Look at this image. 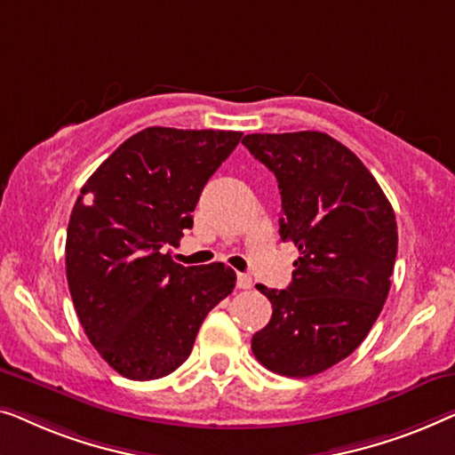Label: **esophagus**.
<instances>
[{
  "mask_svg": "<svg viewBox=\"0 0 455 455\" xmlns=\"http://www.w3.org/2000/svg\"><path fill=\"white\" fill-rule=\"evenodd\" d=\"M251 286H253V280L249 274H239V276H236V289L247 291V289H251Z\"/></svg>",
  "mask_w": 455,
  "mask_h": 455,
  "instance_id": "34e87169",
  "label": "esophagus"
}]
</instances>
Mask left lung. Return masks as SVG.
Returning a JSON list of instances; mask_svg holds the SVG:
<instances>
[{
    "label": "left lung",
    "instance_id": "obj_1",
    "mask_svg": "<svg viewBox=\"0 0 455 455\" xmlns=\"http://www.w3.org/2000/svg\"><path fill=\"white\" fill-rule=\"evenodd\" d=\"M243 144L276 177L280 239L299 247L289 289L258 284L272 319L251 350L278 375H317L353 355L379 317L398 253L394 208L328 133H249Z\"/></svg>",
    "mask_w": 455,
    "mask_h": 455
}]
</instances>
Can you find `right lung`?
Listing matches in <instances>:
<instances>
[{
  "label": "right lung",
  "instance_id": "add662e5",
  "mask_svg": "<svg viewBox=\"0 0 455 455\" xmlns=\"http://www.w3.org/2000/svg\"><path fill=\"white\" fill-rule=\"evenodd\" d=\"M243 133L146 127L82 188L66 239V272L88 340L119 375L164 377L185 363L210 309L235 289L225 264H175L164 249L194 227L208 179Z\"/></svg>",
  "mask_w": 455,
  "mask_h": 455
}]
</instances>
